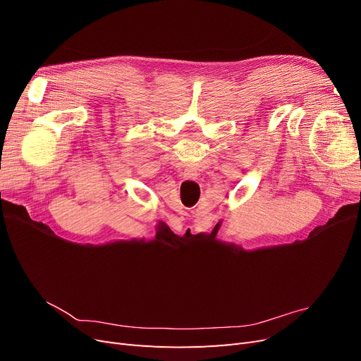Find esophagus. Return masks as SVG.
<instances>
[{
	"instance_id": "1",
	"label": "esophagus",
	"mask_w": 361,
	"mask_h": 361,
	"mask_svg": "<svg viewBox=\"0 0 361 361\" xmlns=\"http://www.w3.org/2000/svg\"><path fill=\"white\" fill-rule=\"evenodd\" d=\"M197 176H199L197 170L192 169V167L185 169L183 173H182V178H183V179H197Z\"/></svg>"
}]
</instances>
